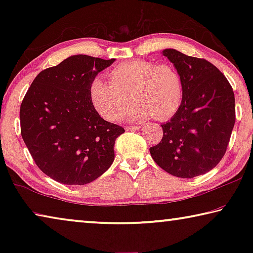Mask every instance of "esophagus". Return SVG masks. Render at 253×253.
Instances as JSON below:
<instances>
[{"mask_svg":"<svg viewBox=\"0 0 253 253\" xmlns=\"http://www.w3.org/2000/svg\"><path fill=\"white\" fill-rule=\"evenodd\" d=\"M142 128V126L138 125V126H127L126 127V130H138Z\"/></svg>","mask_w":253,"mask_h":253,"instance_id":"34e87169","label":"esophagus"}]
</instances>
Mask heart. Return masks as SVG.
<instances>
[{"mask_svg": "<svg viewBox=\"0 0 253 253\" xmlns=\"http://www.w3.org/2000/svg\"><path fill=\"white\" fill-rule=\"evenodd\" d=\"M109 81L93 78L89 97L97 113L115 122L136 101L127 113L129 121L154 116L160 121L172 117L181 106L183 84L181 75L172 65L134 60L122 63L109 72Z\"/></svg>", "mask_w": 253, "mask_h": 253, "instance_id": "1", "label": "heart"}]
</instances>
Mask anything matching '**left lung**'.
I'll return each mask as SVG.
<instances>
[{"mask_svg":"<svg viewBox=\"0 0 253 253\" xmlns=\"http://www.w3.org/2000/svg\"><path fill=\"white\" fill-rule=\"evenodd\" d=\"M181 75L183 99L170 121L163 124V138L149 148L166 172L182 178L208 173L219 164L235 123L233 89L225 76L205 59L175 49L163 50Z\"/></svg>","mask_w":253,"mask_h":253,"instance_id":"8db88e82","label":"left lung"}]
</instances>
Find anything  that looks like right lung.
<instances>
[{
    "label": "right lung",
    "mask_w": 253,
    "mask_h": 253,
    "mask_svg": "<svg viewBox=\"0 0 253 253\" xmlns=\"http://www.w3.org/2000/svg\"><path fill=\"white\" fill-rule=\"evenodd\" d=\"M114 61L71 55L42 70L25 93L21 135L38 168L54 181L84 185L113 164L115 140L125 129L99 116L89 85Z\"/></svg>",
    "instance_id": "right-lung-1"
}]
</instances>
